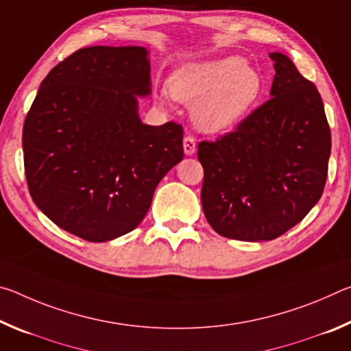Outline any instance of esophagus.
<instances>
[{"label":"esophagus","instance_id":"1","mask_svg":"<svg viewBox=\"0 0 351 351\" xmlns=\"http://www.w3.org/2000/svg\"><path fill=\"white\" fill-rule=\"evenodd\" d=\"M182 145H184V153L189 154V156L190 154H193L195 150H197V141H195L193 136H186V138H184Z\"/></svg>","mask_w":351,"mask_h":351}]
</instances>
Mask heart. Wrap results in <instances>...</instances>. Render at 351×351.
I'll return each instance as SVG.
<instances>
[{"mask_svg": "<svg viewBox=\"0 0 351 351\" xmlns=\"http://www.w3.org/2000/svg\"><path fill=\"white\" fill-rule=\"evenodd\" d=\"M263 80L257 69L240 57L190 64L170 80V93L193 105V122L207 133L235 127L257 102Z\"/></svg>", "mask_w": 351, "mask_h": 351, "instance_id": "obj_1", "label": "heart"}]
</instances>
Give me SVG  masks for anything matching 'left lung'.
<instances>
[{
  "instance_id": "left-lung-1",
  "label": "left lung",
  "mask_w": 351,
  "mask_h": 351,
  "mask_svg": "<svg viewBox=\"0 0 351 351\" xmlns=\"http://www.w3.org/2000/svg\"><path fill=\"white\" fill-rule=\"evenodd\" d=\"M271 97L217 141H201V203L217 234L274 240L322 197L331 133L322 97L289 58L272 52Z\"/></svg>"
}]
</instances>
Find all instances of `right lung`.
<instances>
[{
	"label": "right lung",
	"instance_id": "right-lung-1",
	"mask_svg": "<svg viewBox=\"0 0 351 351\" xmlns=\"http://www.w3.org/2000/svg\"><path fill=\"white\" fill-rule=\"evenodd\" d=\"M141 46H91L41 82L23 127L29 193L58 228L93 243L132 232L184 158L181 123L141 122L150 93Z\"/></svg>",
	"mask_w": 351,
	"mask_h": 351
}]
</instances>
